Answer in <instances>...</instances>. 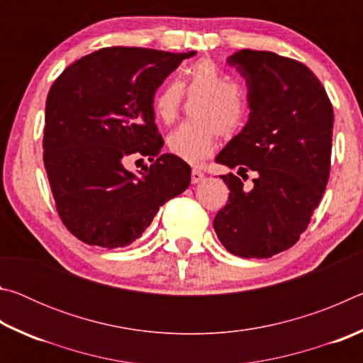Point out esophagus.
I'll use <instances>...</instances> for the list:
<instances>
[{
	"label": "esophagus",
	"instance_id": "34e87169",
	"mask_svg": "<svg viewBox=\"0 0 363 363\" xmlns=\"http://www.w3.org/2000/svg\"><path fill=\"white\" fill-rule=\"evenodd\" d=\"M190 179H192V184H199L205 179V173L201 169H192V174H190Z\"/></svg>",
	"mask_w": 363,
	"mask_h": 363
}]
</instances>
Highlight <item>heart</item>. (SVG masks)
Listing matches in <instances>:
<instances>
[{
    "label": "heart",
    "instance_id": "obj_1",
    "mask_svg": "<svg viewBox=\"0 0 363 363\" xmlns=\"http://www.w3.org/2000/svg\"><path fill=\"white\" fill-rule=\"evenodd\" d=\"M182 93L201 94L192 113L195 120L181 123L168 136V149L187 163H200L210 157L219 133L230 136L247 120L250 102L240 86L211 59H196L179 70L177 82L160 86L152 99L155 118L171 123L179 113Z\"/></svg>",
    "mask_w": 363,
    "mask_h": 363
}]
</instances>
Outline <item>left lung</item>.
Segmentation results:
<instances>
[{"instance_id":"1","label":"left lung","mask_w":363,"mask_h":363,"mask_svg":"<svg viewBox=\"0 0 363 363\" xmlns=\"http://www.w3.org/2000/svg\"><path fill=\"white\" fill-rule=\"evenodd\" d=\"M227 64L247 79L251 112L216 162L256 177L247 190L235 174L220 176L230 194L213 225L232 255L261 259L293 247L320 203L330 177L333 107L318 78L298 60L242 49Z\"/></svg>"}]
</instances>
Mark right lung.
Returning <instances> with one entry per match:
<instances>
[{
	"label": "right lung",
	"mask_w": 363,
	"mask_h": 363,
	"mask_svg": "<svg viewBox=\"0 0 363 363\" xmlns=\"http://www.w3.org/2000/svg\"><path fill=\"white\" fill-rule=\"evenodd\" d=\"M192 56L102 48L52 83L43 160L59 218L78 240L108 250L128 247L160 206L189 187V164L162 153L152 99L163 79ZM131 156L154 162L140 178L125 169Z\"/></svg>",
	"instance_id": "obj_1"
}]
</instances>
